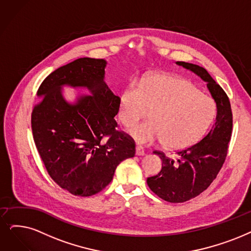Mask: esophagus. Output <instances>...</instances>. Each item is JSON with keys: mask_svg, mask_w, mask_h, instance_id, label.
Here are the masks:
<instances>
[{"mask_svg": "<svg viewBox=\"0 0 251 251\" xmlns=\"http://www.w3.org/2000/svg\"><path fill=\"white\" fill-rule=\"evenodd\" d=\"M136 154L137 155H144L145 154V151H144V148L142 145H137L136 146Z\"/></svg>", "mask_w": 251, "mask_h": 251, "instance_id": "1", "label": "esophagus"}]
</instances>
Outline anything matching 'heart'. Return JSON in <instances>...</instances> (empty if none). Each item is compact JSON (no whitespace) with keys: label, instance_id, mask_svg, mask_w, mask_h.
Segmentation results:
<instances>
[{"label":"heart","instance_id":"1","mask_svg":"<svg viewBox=\"0 0 251 251\" xmlns=\"http://www.w3.org/2000/svg\"><path fill=\"white\" fill-rule=\"evenodd\" d=\"M147 109H151V119L129 129L136 141L164 142L168 148L184 149L205 136L214 119L216 104L187 80L157 74L125 89L118 118L125 126H131L146 115Z\"/></svg>","mask_w":251,"mask_h":251}]
</instances>
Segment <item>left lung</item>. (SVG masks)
I'll use <instances>...</instances> for the list:
<instances>
[{
	"instance_id": "1",
	"label": "left lung",
	"mask_w": 251,
	"mask_h": 251,
	"mask_svg": "<svg viewBox=\"0 0 251 251\" xmlns=\"http://www.w3.org/2000/svg\"><path fill=\"white\" fill-rule=\"evenodd\" d=\"M176 64L207 82L217 108L210 131L193 146L178 150L176 160L162 151H153L163 160V167L157 175L147 178V185L167 202L183 203L207 189L222 169L232 136L233 114L227 95L203 67L184 62Z\"/></svg>"
}]
</instances>
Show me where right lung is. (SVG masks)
I'll return each mask as SVG.
<instances>
[{
  "instance_id": "right-lung-1",
  "label": "right lung",
  "mask_w": 251,
  "mask_h": 251,
  "mask_svg": "<svg viewBox=\"0 0 251 251\" xmlns=\"http://www.w3.org/2000/svg\"><path fill=\"white\" fill-rule=\"evenodd\" d=\"M105 67L103 58L81 57L56 69L40 85L41 100L33 108L38 152L53 181L74 196L101 192L116 167L136 153L133 138L116 129L120 98L104 82ZM66 84L87 87L92 96L69 104L60 92Z\"/></svg>"
}]
</instances>
